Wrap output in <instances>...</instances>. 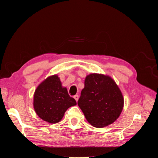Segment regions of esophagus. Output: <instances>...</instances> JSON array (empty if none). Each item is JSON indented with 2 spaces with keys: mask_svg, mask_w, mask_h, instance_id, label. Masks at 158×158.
I'll return each instance as SVG.
<instances>
[{
  "mask_svg": "<svg viewBox=\"0 0 158 158\" xmlns=\"http://www.w3.org/2000/svg\"><path fill=\"white\" fill-rule=\"evenodd\" d=\"M74 98L75 99V100L76 102H78V98H79V96H78V95H75L74 96Z\"/></svg>",
  "mask_w": 158,
  "mask_h": 158,
  "instance_id": "1",
  "label": "esophagus"
}]
</instances>
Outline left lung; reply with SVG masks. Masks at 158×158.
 <instances>
[{"label": "left lung", "instance_id": "obj_1", "mask_svg": "<svg viewBox=\"0 0 158 158\" xmlns=\"http://www.w3.org/2000/svg\"><path fill=\"white\" fill-rule=\"evenodd\" d=\"M78 105L90 125L103 128L111 125L120 116L124 98L113 78L94 73L85 77Z\"/></svg>", "mask_w": 158, "mask_h": 158}]
</instances>
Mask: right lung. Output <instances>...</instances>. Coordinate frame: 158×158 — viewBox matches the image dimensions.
Listing matches in <instances>:
<instances>
[{
  "label": "right lung",
  "instance_id": "add662e5",
  "mask_svg": "<svg viewBox=\"0 0 158 158\" xmlns=\"http://www.w3.org/2000/svg\"><path fill=\"white\" fill-rule=\"evenodd\" d=\"M33 108L42 120L49 123H59L76 100L68 94L66 88L56 74L49 76L38 85L33 95Z\"/></svg>",
  "mask_w": 158,
  "mask_h": 158
}]
</instances>
